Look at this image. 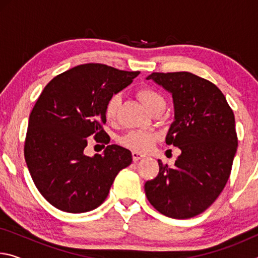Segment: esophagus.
<instances>
[{"label":"esophagus","instance_id":"1","mask_svg":"<svg viewBox=\"0 0 258 258\" xmlns=\"http://www.w3.org/2000/svg\"><path fill=\"white\" fill-rule=\"evenodd\" d=\"M132 157H133V160L134 161H138V160H140V159H142V158H145V155L143 154H141V152H138V151H133L132 152Z\"/></svg>","mask_w":258,"mask_h":258}]
</instances>
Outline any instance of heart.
Instances as JSON below:
<instances>
[{"instance_id":"heart-1","label":"heart","mask_w":258,"mask_h":258,"mask_svg":"<svg viewBox=\"0 0 258 258\" xmlns=\"http://www.w3.org/2000/svg\"><path fill=\"white\" fill-rule=\"evenodd\" d=\"M138 97L140 101L143 103L148 111H150L152 108H155L158 104L165 103L164 98L161 97L159 92L151 87H142L138 91ZM120 104V97L118 94H113L112 97L108 100L104 109V115L109 121H112L116 118L117 110ZM157 135L152 132H146V131H130L119 139L121 145L130 148V149L137 151H146L152 146L155 142Z\"/></svg>"}]
</instances>
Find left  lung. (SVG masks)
Returning a JSON list of instances; mask_svg holds the SVG:
<instances>
[{"mask_svg":"<svg viewBox=\"0 0 258 258\" xmlns=\"http://www.w3.org/2000/svg\"><path fill=\"white\" fill-rule=\"evenodd\" d=\"M147 80L172 94L174 120L165 141L181 155L173 167L158 160L159 173L146 182V196L165 216L194 217L229 180L238 147L233 111L215 84L191 73H152Z\"/></svg>","mask_w":258,"mask_h":258,"instance_id":"1","label":"left lung"}]
</instances>
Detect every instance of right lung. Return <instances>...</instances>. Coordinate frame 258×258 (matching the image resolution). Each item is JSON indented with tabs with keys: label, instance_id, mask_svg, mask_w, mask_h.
Wrapping results in <instances>:
<instances>
[{
	"label": "right lung",
	"instance_id": "add662e5",
	"mask_svg": "<svg viewBox=\"0 0 258 258\" xmlns=\"http://www.w3.org/2000/svg\"><path fill=\"white\" fill-rule=\"evenodd\" d=\"M139 74L85 63L44 87L30 112L24 154L35 185L52 206L74 214L93 211L117 174L132 163L131 151L117 145L93 157L84 149L91 135L106 145L110 141L102 128L106 104Z\"/></svg>",
	"mask_w": 258,
	"mask_h": 258
}]
</instances>
